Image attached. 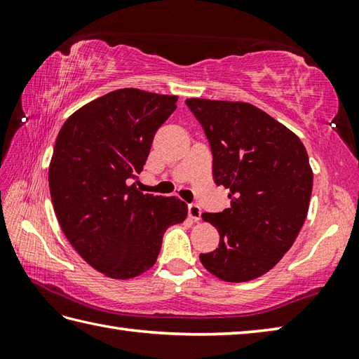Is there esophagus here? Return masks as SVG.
Here are the masks:
<instances>
[{
	"label": "esophagus",
	"mask_w": 359,
	"mask_h": 359,
	"mask_svg": "<svg viewBox=\"0 0 359 359\" xmlns=\"http://www.w3.org/2000/svg\"><path fill=\"white\" fill-rule=\"evenodd\" d=\"M188 215H189V217H191L193 220H201L202 219V210H201V207L199 205H196V203H191L188 207Z\"/></svg>",
	"instance_id": "1"
}]
</instances>
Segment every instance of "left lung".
<instances>
[{
    "label": "left lung",
    "mask_w": 359,
    "mask_h": 359,
    "mask_svg": "<svg viewBox=\"0 0 359 359\" xmlns=\"http://www.w3.org/2000/svg\"><path fill=\"white\" fill-rule=\"evenodd\" d=\"M212 152V179L230 189L231 207L203 212L219 248L201 255L225 282L262 276L292 248L306 222L313 188L309 154L293 131L243 102L187 98Z\"/></svg>",
    "instance_id": "1"
}]
</instances>
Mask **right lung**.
Masks as SVG:
<instances>
[{
    "instance_id": "obj_1",
    "label": "right lung",
    "mask_w": 359,
    "mask_h": 359,
    "mask_svg": "<svg viewBox=\"0 0 359 359\" xmlns=\"http://www.w3.org/2000/svg\"><path fill=\"white\" fill-rule=\"evenodd\" d=\"M177 98L112 90L75 111L57 135L49 165L53 211L74 250L111 279L149 270L165 231L187 219L179 197L144 194L131 184Z\"/></svg>"
}]
</instances>
